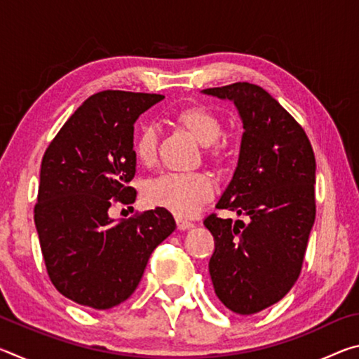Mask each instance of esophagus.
Listing matches in <instances>:
<instances>
[{"instance_id":"1","label":"esophagus","mask_w":359,"mask_h":359,"mask_svg":"<svg viewBox=\"0 0 359 359\" xmlns=\"http://www.w3.org/2000/svg\"><path fill=\"white\" fill-rule=\"evenodd\" d=\"M194 226V223L188 222V220H184V218H177V228L180 231H185V229H190Z\"/></svg>"}]
</instances>
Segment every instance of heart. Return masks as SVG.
I'll list each match as a JSON object with an SVG mask.
<instances>
[{
  "label": "heart",
  "mask_w": 359,
  "mask_h": 359,
  "mask_svg": "<svg viewBox=\"0 0 359 359\" xmlns=\"http://www.w3.org/2000/svg\"><path fill=\"white\" fill-rule=\"evenodd\" d=\"M177 121L201 145L214 144L222 135V123L217 115L204 107H190L177 115ZM158 133L145 125L135 137V154L141 163L149 165L156 155ZM218 156V150L212 151ZM215 182L209 174L169 172L150 180L145 185L144 198L154 208H163L177 217H193L214 196Z\"/></svg>",
  "instance_id": "b5f03b06"
}]
</instances>
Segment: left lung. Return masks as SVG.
Returning a JSON list of instances; mask_svg holds the SVG:
<instances>
[{
  "label": "left lung",
  "instance_id": "8db88e82",
  "mask_svg": "<svg viewBox=\"0 0 359 359\" xmlns=\"http://www.w3.org/2000/svg\"><path fill=\"white\" fill-rule=\"evenodd\" d=\"M234 102L244 126L239 160L217 209L247 224L209 215L214 290L229 311L252 315L282 299L299 277L315 222V155L301 125L258 85L203 90Z\"/></svg>",
  "mask_w": 359,
  "mask_h": 359
}]
</instances>
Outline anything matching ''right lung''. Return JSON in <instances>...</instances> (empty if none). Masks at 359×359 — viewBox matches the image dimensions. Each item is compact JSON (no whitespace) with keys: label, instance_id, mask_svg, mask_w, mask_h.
I'll return each mask as SVG.
<instances>
[{"label":"right lung","instance_id":"add662e5","mask_svg":"<svg viewBox=\"0 0 359 359\" xmlns=\"http://www.w3.org/2000/svg\"><path fill=\"white\" fill-rule=\"evenodd\" d=\"M165 96L107 90L83 102L41 163L34 224L48 277L81 306L106 311L128 299L151 252L174 233L163 208L115 222L114 199L135 203V123Z\"/></svg>","mask_w":359,"mask_h":359}]
</instances>
